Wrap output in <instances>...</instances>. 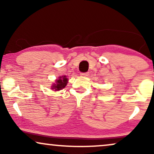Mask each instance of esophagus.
Returning a JSON list of instances; mask_svg holds the SVG:
<instances>
[{
    "label": "esophagus",
    "instance_id": "1",
    "mask_svg": "<svg viewBox=\"0 0 154 154\" xmlns=\"http://www.w3.org/2000/svg\"><path fill=\"white\" fill-rule=\"evenodd\" d=\"M80 75L83 76V77H87V76L89 75V73L88 72H81Z\"/></svg>",
    "mask_w": 154,
    "mask_h": 154
}]
</instances>
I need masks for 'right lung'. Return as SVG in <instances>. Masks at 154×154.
<instances>
[{"label":"right lung","instance_id":"add662e5","mask_svg":"<svg viewBox=\"0 0 154 154\" xmlns=\"http://www.w3.org/2000/svg\"><path fill=\"white\" fill-rule=\"evenodd\" d=\"M67 82H68V79L66 78V76L60 77L59 79L56 81V84L53 85L52 89H55V91H60L66 87Z\"/></svg>","mask_w":154,"mask_h":154}]
</instances>
